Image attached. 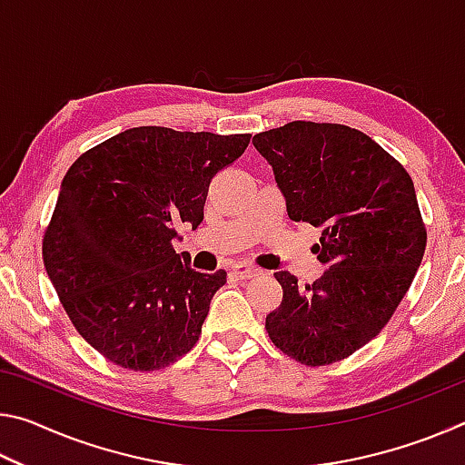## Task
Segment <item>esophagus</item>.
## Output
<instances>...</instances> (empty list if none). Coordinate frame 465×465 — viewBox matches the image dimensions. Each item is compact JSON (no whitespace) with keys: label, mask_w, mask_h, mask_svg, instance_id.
I'll return each mask as SVG.
<instances>
[{"label":"esophagus","mask_w":465,"mask_h":465,"mask_svg":"<svg viewBox=\"0 0 465 465\" xmlns=\"http://www.w3.org/2000/svg\"><path fill=\"white\" fill-rule=\"evenodd\" d=\"M232 271H233V274L238 279H254V277H258V274H261V269H256V266L246 264V262L235 264Z\"/></svg>","instance_id":"34e87169"}]
</instances>
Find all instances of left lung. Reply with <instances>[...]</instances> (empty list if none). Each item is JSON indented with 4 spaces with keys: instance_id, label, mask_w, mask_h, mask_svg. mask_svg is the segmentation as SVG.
Listing matches in <instances>:
<instances>
[{
    "instance_id": "8db88e82",
    "label": "left lung",
    "mask_w": 465,
    "mask_h": 465,
    "mask_svg": "<svg viewBox=\"0 0 465 465\" xmlns=\"http://www.w3.org/2000/svg\"><path fill=\"white\" fill-rule=\"evenodd\" d=\"M252 143L272 166L289 219L322 227L313 252L328 266L305 287L274 272L282 302L266 332L302 365L336 363L381 332L419 271L427 227L412 178L346 124L293 121Z\"/></svg>"
}]
</instances>
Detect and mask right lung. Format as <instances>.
Wrapping results in <instances>:
<instances>
[{
	"label": "right lung",
	"instance_id": "add662e5",
	"mask_svg": "<svg viewBox=\"0 0 465 465\" xmlns=\"http://www.w3.org/2000/svg\"><path fill=\"white\" fill-rule=\"evenodd\" d=\"M243 135L135 127L102 141L61 183L43 261L77 332L110 363L155 371L201 336L227 272H196L172 240L203 222L209 184Z\"/></svg>",
	"mask_w": 465,
	"mask_h": 465
}]
</instances>
